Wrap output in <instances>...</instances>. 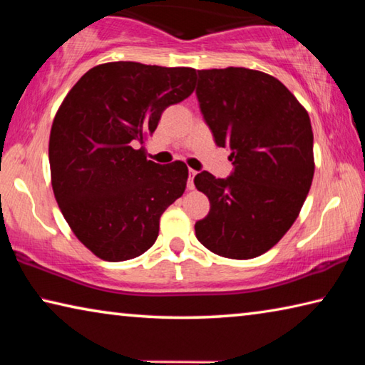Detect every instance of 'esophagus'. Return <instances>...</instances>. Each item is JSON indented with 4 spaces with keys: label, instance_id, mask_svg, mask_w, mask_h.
Listing matches in <instances>:
<instances>
[{
    "label": "esophagus",
    "instance_id": "1",
    "mask_svg": "<svg viewBox=\"0 0 365 365\" xmlns=\"http://www.w3.org/2000/svg\"><path fill=\"white\" fill-rule=\"evenodd\" d=\"M197 174L196 170H193V169H190L188 170V188L190 190H193L195 188V183H193V180H195V175Z\"/></svg>",
    "mask_w": 365,
    "mask_h": 365
}]
</instances>
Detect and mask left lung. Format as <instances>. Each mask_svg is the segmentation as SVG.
I'll use <instances>...</instances> for the list:
<instances>
[{
    "instance_id": "8db88e82",
    "label": "left lung",
    "mask_w": 365,
    "mask_h": 365,
    "mask_svg": "<svg viewBox=\"0 0 365 365\" xmlns=\"http://www.w3.org/2000/svg\"><path fill=\"white\" fill-rule=\"evenodd\" d=\"M196 98L233 164L227 178L195 177L211 202L196 238L222 257H257L289 230L311 188V119L280 80L245 67L197 71Z\"/></svg>"
}]
</instances>
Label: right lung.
<instances>
[{
  "label": "right lung",
  "instance_id": "add662e5",
  "mask_svg": "<svg viewBox=\"0 0 365 365\" xmlns=\"http://www.w3.org/2000/svg\"><path fill=\"white\" fill-rule=\"evenodd\" d=\"M195 78L190 67L101 64L72 86L54 117V196L76 237L104 261L150 250L160 215L183 195L187 165L153 163L140 146L165 109L193 93Z\"/></svg>",
  "mask_w": 365,
  "mask_h": 365
}]
</instances>
